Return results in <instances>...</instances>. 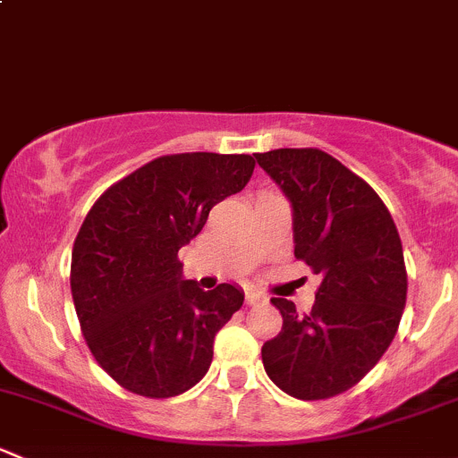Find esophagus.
Instances as JSON below:
<instances>
[{
  "instance_id": "34e87169",
  "label": "esophagus",
  "mask_w": 458,
  "mask_h": 458,
  "mask_svg": "<svg viewBox=\"0 0 458 458\" xmlns=\"http://www.w3.org/2000/svg\"><path fill=\"white\" fill-rule=\"evenodd\" d=\"M263 301H266V299H263L259 293H252V290H248V293H246L248 306H257V303H263Z\"/></svg>"
}]
</instances>
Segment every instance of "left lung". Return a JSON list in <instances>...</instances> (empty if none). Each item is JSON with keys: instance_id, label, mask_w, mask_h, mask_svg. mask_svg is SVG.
Instances as JSON below:
<instances>
[{"instance_id": "1", "label": "left lung", "mask_w": 458, "mask_h": 458, "mask_svg": "<svg viewBox=\"0 0 458 458\" xmlns=\"http://www.w3.org/2000/svg\"><path fill=\"white\" fill-rule=\"evenodd\" d=\"M255 159L293 203L294 257L321 276L310 312L270 299L284 326L263 344V368L294 399H330L357 386L399 330L408 297L399 230L370 183L318 148Z\"/></svg>"}]
</instances>
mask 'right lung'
<instances>
[{
	"label": "right lung",
	"mask_w": 458,
	"mask_h": 458,
	"mask_svg": "<svg viewBox=\"0 0 458 458\" xmlns=\"http://www.w3.org/2000/svg\"><path fill=\"white\" fill-rule=\"evenodd\" d=\"M252 170L250 155H164L88 210L72 246V301L95 361L132 394L191 390L210 368L215 335L243 306L234 285L203 293L183 279L177 255Z\"/></svg>",
	"instance_id": "1"
}]
</instances>
